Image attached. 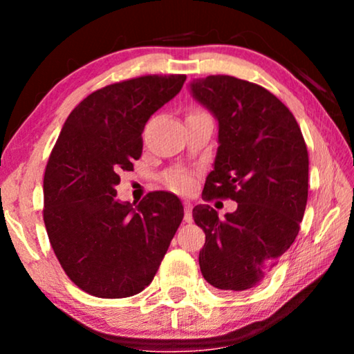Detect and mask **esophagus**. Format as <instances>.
Here are the masks:
<instances>
[{
	"mask_svg": "<svg viewBox=\"0 0 354 354\" xmlns=\"http://www.w3.org/2000/svg\"><path fill=\"white\" fill-rule=\"evenodd\" d=\"M192 209H193L192 203L190 201H183V212H185V214H183V221H185L187 224H190V222L193 221Z\"/></svg>",
	"mask_w": 354,
	"mask_h": 354,
	"instance_id": "obj_1",
	"label": "esophagus"
}]
</instances>
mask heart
Listing matches in <instances>:
<instances>
[{
    "instance_id": "1",
    "label": "heart",
    "mask_w": 354,
    "mask_h": 354,
    "mask_svg": "<svg viewBox=\"0 0 354 354\" xmlns=\"http://www.w3.org/2000/svg\"><path fill=\"white\" fill-rule=\"evenodd\" d=\"M196 114H203V111L192 109L190 113H188V115H196ZM166 183L169 188H172L174 192H178V193H188L193 190V187H195V180H193L190 174L182 172V171L169 172L166 176Z\"/></svg>"
}]
</instances>
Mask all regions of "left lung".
<instances>
[{
	"label": "left lung",
	"mask_w": 354,
	"mask_h": 354,
	"mask_svg": "<svg viewBox=\"0 0 354 354\" xmlns=\"http://www.w3.org/2000/svg\"><path fill=\"white\" fill-rule=\"evenodd\" d=\"M190 88L219 122L203 200L239 203L224 219L209 205L193 207L206 235L200 269L212 287L245 292L264 282L297 239L308 201V148L290 109L261 85L207 75Z\"/></svg>",
	"instance_id": "left-lung-1"
}]
</instances>
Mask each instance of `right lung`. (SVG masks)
Wrapping results in <instances>:
<instances>
[{
    "label": "right lung",
    "mask_w": 354,
    "mask_h": 354,
    "mask_svg": "<svg viewBox=\"0 0 354 354\" xmlns=\"http://www.w3.org/2000/svg\"><path fill=\"white\" fill-rule=\"evenodd\" d=\"M187 75H142L93 91L66 119L43 178V221L61 268L98 298L133 297L151 283L183 219L169 192L138 203L115 195L142 156L148 119Z\"/></svg>",
    "instance_id": "right-lung-1"
}]
</instances>
